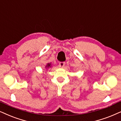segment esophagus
I'll list each match as a JSON object with an SVG mask.
<instances>
[{"label": "esophagus", "mask_w": 121, "mask_h": 121, "mask_svg": "<svg viewBox=\"0 0 121 121\" xmlns=\"http://www.w3.org/2000/svg\"><path fill=\"white\" fill-rule=\"evenodd\" d=\"M64 65H65V62H61L59 63V67H60L63 68V67L64 66Z\"/></svg>", "instance_id": "esophagus-1"}]
</instances>
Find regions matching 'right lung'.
<instances>
[{
	"label": "right lung",
	"instance_id": "add662e5",
	"mask_svg": "<svg viewBox=\"0 0 121 121\" xmlns=\"http://www.w3.org/2000/svg\"><path fill=\"white\" fill-rule=\"evenodd\" d=\"M52 67V65H51V63H47V65H45V68L46 69H48L50 68V67Z\"/></svg>",
	"mask_w": 121,
	"mask_h": 121
}]
</instances>
